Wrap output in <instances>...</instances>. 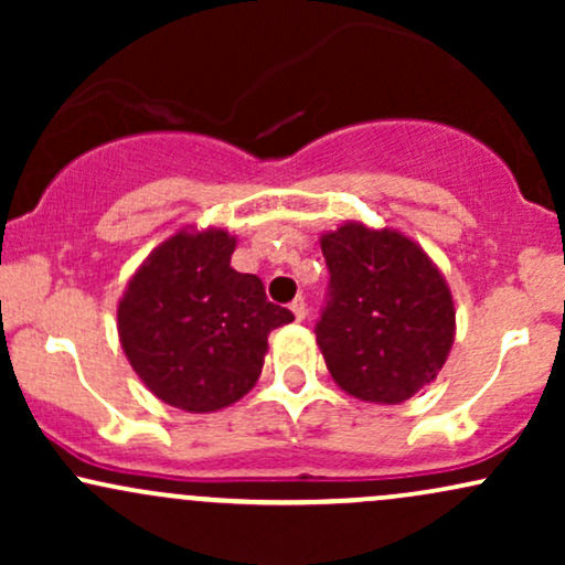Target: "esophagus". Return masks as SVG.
I'll list each match as a JSON object with an SVG mask.
<instances>
[{
    "label": "esophagus",
    "instance_id": "1",
    "mask_svg": "<svg viewBox=\"0 0 565 565\" xmlns=\"http://www.w3.org/2000/svg\"><path fill=\"white\" fill-rule=\"evenodd\" d=\"M289 308H291V313H295L297 321H305V316H308V305H305L302 297H297V300L291 302Z\"/></svg>",
    "mask_w": 565,
    "mask_h": 565
}]
</instances>
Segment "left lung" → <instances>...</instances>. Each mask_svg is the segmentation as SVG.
I'll list each match as a JSON object with an SVG mask.
<instances>
[{
  "mask_svg": "<svg viewBox=\"0 0 565 565\" xmlns=\"http://www.w3.org/2000/svg\"><path fill=\"white\" fill-rule=\"evenodd\" d=\"M329 302L316 323L337 385L369 404H404L444 369L457 332L451 289L414 238L340 225L321 236Z\"/></svg>",
  "mask_w": 565,
  "mask_h": 565,
  "instance_id": "obj_1",
  "label": "left lung"
}]
</instances>
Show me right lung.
<instances>
[{"label":"right lung","instance_id":"obj_1","mask_svg":"<svg viewBox=\"0 0 565 565\" xmlns=\"http://www.w3.org/2000/svg\"><path fill=\"white\" fill-rule=\"evenodd\" d=\"M236 236L185 225L127 281L116 327L135 374L159 401L191 414L236 404L255 387L268 334L295 321L257 276L231 268Z\"/></svg>","mask_w":565,"mask_h":565}]
</instances>
